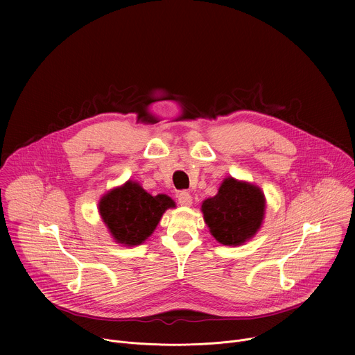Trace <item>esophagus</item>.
<instances>
[{"label": "esophagus", "instance_id": "34e87169", "mask_svg": "<svg viewBox=\"0 0 355 355\" xmlns=\"http://www.w3.org/2000/svg\"><path fill=\"white\" fill-rule=\"evenodd\" d=\"M178 204L181 207H191L192 205V196H191V193L187 192V191H182L178 195Z\"/></svg>", "mask_w": 355, "mask_h": 355}]
</instances>
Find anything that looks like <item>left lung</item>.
Listing matches in <instances>:
<instances>
[{"label": "left lung", "mask_w": 355, "mask_h": 355, "mask_svg": "<svg viewBox=\"0 0 355 355\" xmlns=\"http://www.w3.org/2000/svg\"><path fill=\"white\" fill-rule=\"evenodd\" d=\"M266 195L260 187L226 177L218 193L200 205L211 234L223 245H241L263 226Z\"/></svg>", "instance_id": "1"}]
</instances>
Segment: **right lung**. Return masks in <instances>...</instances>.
<instances>
[{"label":"right lung","mask_w":355,"mask_h":355,"mask_svg":"<svg viewBox=\"0 0 355 355\" xmlns=\"http://www.w3.org/2000/svg\"><path fill=\"white\" fill-rule=\"evenodd\" d=\"M171 208H175V202L168 195H150L132 180L110 189L98 202L99 216L111 237L125 247L144 243Z\"/></svg>","instance_id":"obj_1"}]
</instances>
